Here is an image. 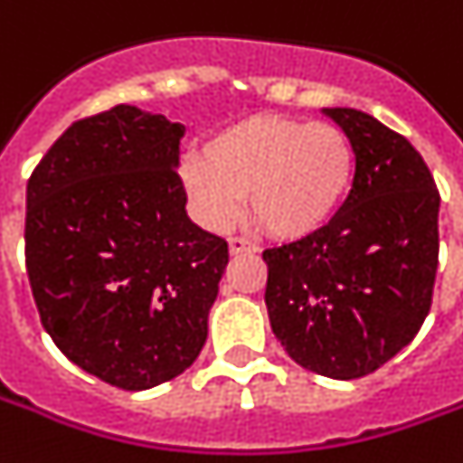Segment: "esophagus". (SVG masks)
I'll return each instance as SVG.
<instances>
[{
  "label": "esophagus",
  "instance_id": "esophagus-1",
  "mask_svg": "<svg viewBox=\"0 0 463 463\" xmlns=\"http://www.w3.org/2000/svg\"><path fill=\"white\" fill-rule=\"evenodd\" d=\"M253 242H248L245 238H231V255H250L255 253Z\"/></svg>",
  "mask_w": 463,
  "mask_h": 463
}]
</instances>
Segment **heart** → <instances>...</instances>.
<instances>
[{
  "label": "heart",
  "mask_w": 463,
  "mask_h": 463,
  "mask_svg": "<svg viewBox=\"0 0 463 463\" xmlns=\"http://www.w3.org/2000/svg\"><path fill=\"white\" fill-rule=\"evenodd\" d=\"M355 147L328 122L258 115L235 122L183 167L187 200L200 221L222 231L241 210L273 238L303 241L341 213L354 187Z\"/></svg>",
  "instance_id": "heart-1"
}]
</instances>
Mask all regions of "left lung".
Returning <instances> with one entry per match:
<instances>
[{
    "label": "left lung",
    "mask_w": 463,
    "mask_h": 463,
    "mask_svg": "<svg viewBox=\"0 0 463 463\" xmlns=\"http://www.w3.org/2000/svg\"><path fill=\"white\" fill-rule=\"evenodd\" d=\"M323 112L354 142V187L321 232L265 250V306L298 366L351 381L411 344L429 316L441 198L403 135L361 109Z\"/></svg>",
    "instance_id": "obj_1"
}]
</instances>
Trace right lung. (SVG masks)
I'll list each match as a JSON object with an SVG mask.
<instances>
[{
    "label": "right lung",
    "mask_w": 463,
    "mask_h": 463,
    "mask_svg": "<svg viewBox=\"0 0 463 463\" xmlns=\"http://www.w3.org/2000/svg\"><path fill=\"white\" fill-rule=\"evenodd\" d=\"M185 128L132 105L77 119L27 183L24 258L42 326L109 386L180 376L208 338L228 242L187 218Z\"/></svg>",
    "instance_id": "add662e5"
}]
</instances>
